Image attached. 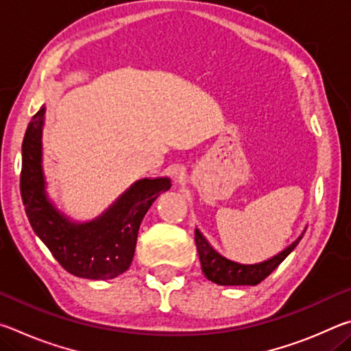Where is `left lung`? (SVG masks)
Masks as SVG:
<instances>
[{"mask_svg":"<svg viewBox=\"0 0 351 351\" xmlns=\"http://www.w3.org/2000/svg\"><path fill=\"white\" fill-rule=\"evenodd\" d=\"M306 230V226L297 239L291 243L274 257H271L265 261L254 265H243L239 261L226 258L224 255L219 254L213 249V246L207 241L206 237L201 234L199 229H195V243H197V249L199 254L201 269H203L204 276L209 278L210 282L217 285H223V287H240V285H258L261 280H265L272 271H274L282 261L288 257V255L294 251V247L299 245Z\"/></svg>","mask_w":351,"mask_h":351,"instance_id":"left-lung-1","label":"left lung"}]
</instances>
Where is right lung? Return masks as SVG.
I'll return each instance as SVG.
<instances>
[{
	"instance_id": "1",
	"label": "right lung",
	"mask_w": 351,
	"mask_h": 351,
	"mask_svg": "<svg viewBox=\"0 0 351 351\" xmlns=\"http://www.w3.org/2000/svg\"><path fill=\"white\" fill-rule=\"evenodd\" d=\"M43 105L23 139L21 198L34 232L73 276L108 280L125 272L134 257L139 226L153 201L170 189V178L134 181L96 218L74 221L49 198L43 170Z\"/></svg>"
}]
</instances>
